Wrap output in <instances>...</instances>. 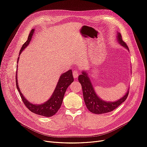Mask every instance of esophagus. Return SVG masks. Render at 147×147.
<instances>
[{"label":"esophagus","instance_id":"1","mask_svg":"<svg viewBox=\"0 0 147 147\" xmlns=\"http://www.w3.org/2000/svg\"><path fill=\"white\" fill-rule=\"evenodd\" d=\"M79 72L77 71V70H74L73 71V77L74 78H77L78 76H79Z\"/></svg>","mask_w":147,"mask_h":147}]
</instances>
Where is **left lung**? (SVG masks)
<instances>
[{
    "mask_svg": "<svg viewBox=\"0 0 147 147\" xmlns=\"http://www.w3.org/2000/svg\"><path fill=\"white\" fill-rule=\"evenodd\" d=\"M117 40L121 46L129 50L126 43L123 40L120 33L117 34ZM79 82L80 83L82 88L84 99L88 109L92 113L96 114H102L110 112L115 109L121 103L126 100L128 97L129 91L119 100L113 102H107L100 98L95 93L92 83L89 79L87 73L82 71V74L79 76Z\"/></svg>",
    "mask_w": 147,
    "mask_h": 147,
    "instance_id": "left-lung-1",
    "label": "left lung"
}]
</instances>
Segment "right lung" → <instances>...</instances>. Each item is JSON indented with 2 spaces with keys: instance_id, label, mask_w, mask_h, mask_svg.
<instances>
[{
  "instance_id": "obj_1",
  "label": "right lung",
  "mask_w": 147,
  "mask_h": 147,
  "mask_svg": "<svg viewBox=\"0 0 147 147\" xmlns=\"http://www.w3.org/2000/svg\"><path fill=\"white\" fill-rule=\"evenodd\" d=\"M34 29H32L29 35L28 40L24 43V44L22 46L20 49L19 55L21 54L22 51L24 50V49L29 45V42L31 41L32 36L34 35ZM18 58H18L17 63L18 62ZM16 86L17 88V90L18 91L19 93H20V97L25 106H26L28 107V109L32 112H33L37 115H39L47 117H52L60 109L62 103V101H63V98L64 97V94L67 90V89L69 86V85L74 81V78L73 76L71 69H69L68 71L63 73L61 76L58 84H57V85L56 86V88L55 89V91L52 96H51V97L49 98V100L43 104L35 105V104L30 103V102L28 101L26 99V98L23 96V95L22 94L17 83V72H16Z\"/></svg>"
}]
</instances>
